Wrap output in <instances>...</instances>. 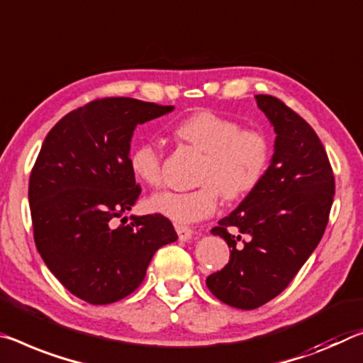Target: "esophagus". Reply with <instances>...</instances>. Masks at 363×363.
<instances>
[{
    "label": "esophagus",
    "mask_w": 363,
    "mask_h": 363,
    "mask_svg": "<svg viewBox=\"0 0 363 363\" xmlns=\"http://www.w3.org/2000/svg\"><path fill=\"white\" fill-rule=\"evenodd\" d=\"M176 231H177V235H179V240H182V242H187V240H191L192 239V234H194V231L191 228H187V226H176Z\"/></svg>",
    "instance_id": "1"
}]
</instances>
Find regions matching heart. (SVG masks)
Wrapping results in <instances>:
<instances>
[{"label":"heart","instance_id":"b5f03b06","mask_svg":"<svg viewBox=\"0 0 363 363\" xmlns=\"http://www.w3.org/2000/svg\"><path fill=\"white\" fill-rule=\"evenodd\" d=\"M172 135L202 153L192 191H163L148 199V210L179 224L211 216L226 200L245 197L262 182L269 161V140L258 129L240 124L208 109L177 121ZM129 168L137 181L158 187L163 181V155L153 142H140L129 155Z\"/></svg>","mask_w":363,"mask_h":363}]
</instances>
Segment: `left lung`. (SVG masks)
<instances>
[{"instance_id": "1", "label": "left lung", "mask_w": 363, "mask_h": 363, "mask_svg": "<svg viewBox=\"0 0 363 363\" xmlns=\"http://www.w3.org/2000/svg\"><path fill=\"white\" fill-rule=\"evenodd\" d=\"M255 100L276 132L273 160L262 182L211 229L231 255L206 278L213 296L242 310L289 286L323 238L335 197V174L312 125L276 96Z\"/></svg>"}]
</instances>
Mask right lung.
I'll return each instance as SVG.
<instances>
[{
	"mask_svg": "<svg viewBox=\"0 0 363 363\" xmlns=\"http://www.w3.org/2000/svg\"><path fill=\"white\" fill-rule=\"evenodd\" d=\"M172 109L128 96L94 100L57 121L40 148L28 181L33 239L50 272L85 302L132 294L155 252L177 239L158 213L114 228L142 192L129 168L135 125Z\"/></svg>",
	"mask_w": 363,
	"mask_h": 363,
	"instance_id": "obj_1",
	"label": "right lung"
}]
</instances>
